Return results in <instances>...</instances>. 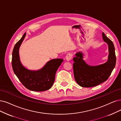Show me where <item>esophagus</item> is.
I'll return each instance as SVG.
<instances>
[{"label": "esophagus", "instance_id": "obj_1", "mask_svg": "<svg viewBox=\"0 0 121 121\" xmlns=\"http://www.w3.org/2000/svg\"><path fill=\"white\" fill-rule=\"evenodd\" d=\"M73 55L72 53H69L67 54L66 56V59L67 61H70V60L72 59V58L73 57Z\"/></svg>", "mask_w": 121, "mask_h": 121}]
</instances>
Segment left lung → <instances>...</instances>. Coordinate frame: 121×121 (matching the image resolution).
<instances>
[{
  "mask_svg": "<svg viewBox=\"0 0 121 121\" xmlns=\"http://www.w3.org/2000/svg\"><path fill=\"white\" fill-rule=\"evenodd\" d=\"M103 39L108 45V60L98 66L88 65L83 59V54L78 52L73 58V72L75 81L82 87H92L98 85L108 79L115 68L116 62L115 47L113 42L102 33Z\"/></svg>",
  "mask_w": 121,
  "mask_h": 121,
  "instance_id": "8db88e82",
  "label": "left lung"
}]
</instances>
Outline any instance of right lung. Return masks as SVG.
Masks as SVG:
<instances>
[{
	"label": "right lung",
	"mask_w": 121,
	"mask_h": 121,
	"mask_svg": "<svg viewBox=\"0 0 121 121\" xmlns=\"http://www.w3.org/2000/svg\"><path fill=\"white\" fill-rule=\"evenodd\" d=\"M26 33H24L13 48L12 58L13 70L21 83L28 90L37 92L48 90L54 82L56 71L63 60H51L42 69L37 71L27 69L21 64L19 55V47Z\"/></svg>",
	"instance_id": "obj_1"
}]
</instances>
